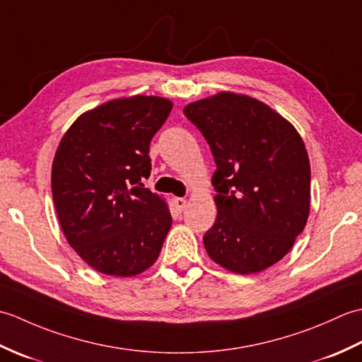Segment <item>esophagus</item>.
<instances>
[{"label": "esophagus", "mask_w": 362, "mask_h": 362, "mask_svg": "<svg viewBox=\"0 0 362 362\" xmlns=\"http://www.w3.org/2000/svg\"><path fill=\"white\" fill-rule=\"evenodd\" d=\"M185 206H187V199H183V197H175L174 199V209L177 211L182 213L183 210H185Z\"/></svg>", "instance_id": "1"}]
</instances>
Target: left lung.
<instances>
[{
	"label": "left lung",
	"mask_w": 362,
	"mask_h": 362,
	"mask_svg": "<svg viewBox=\"0 0 362 362\" xmlns=\"http://www.w3.org/2000/svg\"><path fill=\"white\" fill-rule=\"evenodd\" d=\"M183 112L216 161L218 216L204 236L209 257L241 275L279 263L310 216L311 169L302 136L272 107L233 91Z\"/></svg>",
	"instance_id": "obj_1"
}]
</instances>
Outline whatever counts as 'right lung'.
Instances as JSON below:
<instances>
[{
  "instance_id": "1",
  "label": "right lung",
  "mask_w": 362,
  "mask_h": 362,
  "mask_svg": "<svg viewBox=\"0 0 362 362\" xmlns=\"http://www.w3.org/2000/svg\"><path fill=\"white\" fill-rule=\"evenodd\" d=\"M173 101L134 95L83 112L52 161L51 189L68 244L95 271L135 276L156 263L173 226L165 199L144 188L149 143Z\"/></svg>"
}]
</instances>
